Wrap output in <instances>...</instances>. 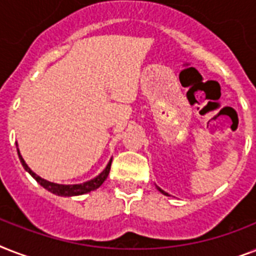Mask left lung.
I'll return each instance as SVG.
<instances>
[{
    "mask_svg": "<svg viewBox=\"0 0 256 256\" xmlns=\"http://www.w3.org/2000/svg\"><path fill=\"white\" fill-rule=\"evenodd\" d=\"M156 188H158V190H160V192H162V194H164V195H168V192H164V191L162 190V188H160V187H158V186H156Z\"/></svg>",
    "mask_w": 256,
    "mask_h": 256,
    "instance_id": "left-lung-1",
    "label": "left lung"
}]
</instances>
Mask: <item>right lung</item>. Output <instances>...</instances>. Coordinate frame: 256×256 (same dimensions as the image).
<instances>
[{"label":"right lung","instance_id":"1","mask_svg":"<svg viewBox=\"0 0 256 256\" xmlns=\"http://www.w3.org/2000/svg\"><path fill=\"white\" fill-rule=\"evenodd\" d=\"M17 152H18V158H20V160H21L24 168H25V170L28 171V172H29V174L32 175V176H33V178L36 179V180H37L42 187H44V188H46V190L50 191V192H53V194L58 195V196H76V195H84L90 192V191L96 190V188H98V187H100L104 180H106V178H108V171H110V166H112V160H108V166L104 168V170L102 171L100 175H96V178L90 179V180H86V182L84 183H78V184H60V183L49 182V180H46V179L41 178L40 175L36 174V172H34V171L32 170L28 164H26V162L24 160L21 154H20V150H18V148H17Z\"/></svg>","mask_w":256,"mask_h":256}]
</instances>
